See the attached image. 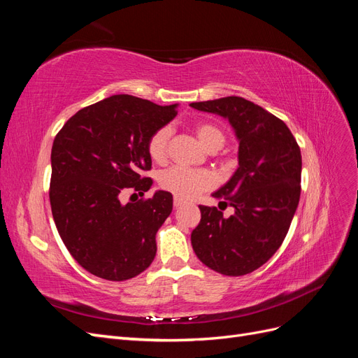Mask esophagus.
Masks as SVG:
<instances>
[{"mask_svg":"<svg viewBox=\"0 0 358 358\" xmlns=\"http://www.w3.org/2000/svg\"><path fill=\"white\" fill-rule=\"evenodd\" d=\"M185 204V201H183L182 199H178V197H175V200H173V206H175L176 209H179V208H182V206Z\"/></svg>","mask_w":358,"mask_h":358,"instance_id":"34e87169","label":"esophagus"}]
</instances>
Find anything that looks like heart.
I'll list each match as a JSON object with an SVG mask.
<instances>
[{
  "mask_svg": "<svg viewBox=\"0 0 358 358\" xmlns=\"http://www.w3.org/2000/svg\"><path fill=\"white\" fill-rule=\"evenodd\" d=\"M197 137L208 150H218L225 143V134L220 127L201 122L196 127ZM171 137L170 127H161L148 140V154L155 162H162L169 154V143ZM159 187L179 199H194L199 194L213 187L215 178L206 169H189L173 166L164 170L158 178Z\"/></svg>",
  "mask_w": 358,
  "mask_h": 358,
  "instance_id": "obj_1",
  "label": "heart"
}]
</instances>
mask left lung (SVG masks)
I'll return each mask as SVG.
<instances>
[{
  "label": "left lung",
  "instance_id": "8db88e82",
  "mask_svg": "<svg viewBox=\"0 0 358 358\" xmlns=\"http://www.w3.org/2000/svg\"><path fill=\"white\" fill-rule=\"evenodd\" d=\"M229 119L239 140V167L212 196L234 213L199 206L191 243L200 262L227 276L251 273L282 245L300 199L301 154L284 121L242 96L191 103Z\"/></svg>",
  "mask_w": 358,
  "mask_h": 358
}]
</instances>
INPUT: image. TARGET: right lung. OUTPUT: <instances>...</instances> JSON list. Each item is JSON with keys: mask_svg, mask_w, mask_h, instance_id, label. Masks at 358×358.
I'll list each match as a JSON object with an SVG mask.
<instances>
[{"mask_svg": "<svg viewBox=\"0 0 358 358\" xmlns=\"http://www.w3.org/2000/svg\"><path fill=\"white\" fill-rule=\"evenodd\" d=\"M133 95H112L83 107L64 124L52 146L50 208L71 257L107 280L140 275L154 262L155 236L173 209V196L122 204L127 189L143 196L152 187L148 140L178 115ZM134 196V194H133Z\"/></svg>", "mask_w": 358, "mask_h": 358, "instance_id": "obj_1", "label": "right lung"}]
</instances>
